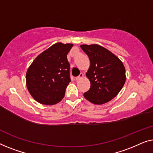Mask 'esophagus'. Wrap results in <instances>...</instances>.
<instances>
[{"label":"esophagus","mask_w":153,"mask_h":153,"mask_svg":"<svg viewBox=\"0 0 153 153\" xmlns=\"http://www.w3.org/2000/svg\"><path fill=\"white\" fill-rule=\"evenodd\" d=\"M83 76H84V74H82V73H80V74H79V76L76 77V80H79V79H80L81 78H82Z\"/></svg>","instance_id":"1"}]
</instances>
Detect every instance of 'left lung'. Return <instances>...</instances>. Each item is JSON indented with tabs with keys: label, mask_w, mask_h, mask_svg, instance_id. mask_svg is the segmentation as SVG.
<instances>
[{
	"label": "left lung",
	"mask_w": 153,
	"mask_h": 153,
	"mask_svg": "<svg viewBox=\"0 0 153 153\" xmlns=\"http://www.w3.org/2000/svg\"><path fill=\"white\" fill-rule=\"evenodd\" d=\"M90 60L86 73L91 87L84 94L89 102L102 105L118 95L126 80V68L114 54L98 44L80 46Z\"/></svg>",
	"instance_id": "obj_1"
}]
</instances>
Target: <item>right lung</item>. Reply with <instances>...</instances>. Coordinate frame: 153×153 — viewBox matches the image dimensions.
Segmentation results:
<instances>
[{"label": "right lung", "mask_w": 153, "mask_h": 153, "mask_svg": "<svg viewBox=\"0 0 153 153\" xmlns=\"http://www.w3.org/2000/svg\"><path fill=\"white\" fill-rule=\"evenodd\" d=\"M73 44L56 43L39 55L26 73V86L33 98L41 104L60 102L71 82L67 54Z\"/></svg>", "instance_id": "obj_1"}]
</instances>
